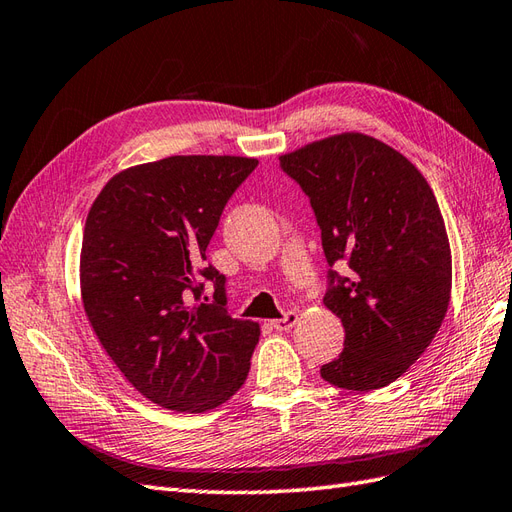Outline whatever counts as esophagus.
Masks as SVG:
<instances>
[{"label": "esophagus", "mask_w": 512, "mask_h": 512, "mask_svg": "<svg viewBox=\"0 0 512 512\" xmlns=\"http://www.w3.org/2000/svg\"><path fill=\"white\" fill-rule=\"evenodd\" d=\"M297 313H286L282 319H273L271 321V328L278 330V332H284V330H291L295 323H297Z\"/></svg>", "instance_id": "1"}]
</instances>
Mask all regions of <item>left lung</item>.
Here are the masks:
<instances>
[{
  "label": "left lung",
  "instance_id": "8db88e82",
  "mask_svg": "<svg viewBox=\"0 0 512 512\" xmlns=\"http://www.w3.org/2000/svg\"><path fill=\"white\" fill-rule=\"evenodd\" d=\"M308 195L328 265L323 297L345 347L321 378L350 391L395 382L426 352L450 306L452 252L436 197L419 169L360 132L280 156Z\"/></svg>",
  "mask_w": 512,
  "mask_h": 512
}]
</instances>
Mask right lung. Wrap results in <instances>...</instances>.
Wrapping results in <instances>:
<instances>
[{"label":"right lung","mask_w":512,"mask_h":512,"mask_svg":"<svg viewBox=\"0 0 512 512\" xmlns=\"http://www.w3.org/2000/svg\"><path fill=\"white\" fill-rule=\"evenodd\" d=\"M258 165L169 156L110 178L86 217L80 286L112 363L149 402L204 413L241 389L260 328L228 315L226 276L204 265L223 208ZM216 284V302L198 299Z\"/></svg>","instance_id":"add662e5"}]
</instances>
